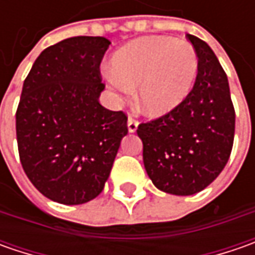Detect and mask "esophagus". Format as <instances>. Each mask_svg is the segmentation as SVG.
I'll list each match as a JSON object with an SVG mask.
<instances>
[{
  "label": "esophagus",
  "mask_w": 255,
  "mask_h": 255,
  "mask_svg": "<svg viewBox=\"0 0 255 255\" xmlns=\"http://www.w3.org/2000/svg\"><path fill=\"white\" fill-rule=\"evenodd\" d=\"M137 125H139V122L134 119V118H132V116H129V119H128V129H129V132H136V129H137Z\"/></svg>",
  "instance_id": "34e87169"
}]
</instances>
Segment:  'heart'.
<instances>
[{"label": "heart", "mask_w": 255, "mask_h": 255, "mask_svg": "<svg viewBox=\"0 0 255 255\" xmlns=\"http://www.w3.org/2000/svg\"><path fill=\"white\" fill-rule=\"evenodd\" d=\"M197 75L199 55L190 42L150 35L133 39L113 54L108 79L121 95H129L139 84L140 109L162 116L190 95Z\"/></svg>", "instance_id": "b5f03b06"}]
</instances>
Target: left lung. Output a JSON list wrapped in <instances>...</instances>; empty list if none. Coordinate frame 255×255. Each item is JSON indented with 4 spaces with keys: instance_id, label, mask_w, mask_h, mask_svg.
<instances>
[{
    "instance_id": "left-lung-1",
    "label": "left lung",
    "mask_w": 255,
    "mask_h": 255,
    "mask_svg": "<svg viewBox=\"0 0 255 255\" xmlns=\"http://www.w3.org/2000/svg\"><path fill=\"white\" fill-rule=\"evenodd\" d=\"M199 75L190 95L171 112L140 123L143 163L159 190L190 196L206 189L229 162L236 112L224 69L211 48L194 35Z\"/></svg>"
}]
</instances>
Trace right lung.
<instances>
[{"label":"right lung","mask_w":255,"mask_h":255,"mask_svg":"<svg viewBox=\"0 0 255 255\" xmlns=\"http://www.w3.org/2000/svg\"><path fill=\"white\" fill-rule=\"evenodd\" d=\"M111 41L74 36L44 49L28 76L15 113L19 160L45 197L84 204L101 194L128 116L99 102L101 62Z\"/></svg>","instance_id":"1"}]
</instances>
